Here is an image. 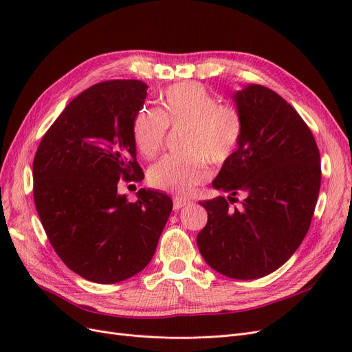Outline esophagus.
Returning <instances> with one entry per match:
<instances>
[{"mask_svg": "<svg viewBox=\"0 0 352 352\" xmlns=\"http://www.w3.org/2000/svg\"><path fill=\"white\" fill-rule=\"evenodd\" d=\"M189 204H190V199H188V198H184V197H175L173 198V208L175 210L186 207Z\"/></svg>", "mask_w": 352, "mask_h": 352, "instance_id": "34e87169", "label": "esophagus"}]
</instances>
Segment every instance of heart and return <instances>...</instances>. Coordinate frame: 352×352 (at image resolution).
<instances>
[{
    "label": "heart",
    "mask_w": 352,
    "mask_h": 352,
    "mask_svg": "<svg viewBox=\"0 0 352 352\" xmlns=\"http://www.w3.org/2000/svg\"><path fill=\"white\" fill-rule=\"evenodd\" d=\"M167 126H184L179 154H167L148 170L151 186L184 195L208 177L210 164L220 166L238 150L243 133L241 113L220 104L207 87L180 82L160 97V109L142 107L132 120L133 142L145 158L163 148Z\"/></svg>",
    "instance_id": "1"
}]
</instances>
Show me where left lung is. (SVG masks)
Masks as SVG:
<instances>
[{
    "label": "left lung",
    "mask_w": 352,
    "mask_h": 352,
    "mask_svg": "<svg viewBox=\"0 0 352 352\" xmlns=\"http://www.w3.org/2000/svg\"><path fill=\"white\" fill-rule=\"evenodd\" d=\"M233 98L243 120L242 140L212 180L230 195L199 202L208 220L197 243L211 269L248 280L278 270L301 245L322 168L310 127L279 94L248 85ZM238 193L244 199L236 208L231 204Z\"/></svg>",
    "instance_id": "8db88e82"
}]
</instances>
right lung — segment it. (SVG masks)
I'll list each match as a JSON object with an SVG mask.
<instances>
[{
    "mask_svg": "<svg viewBox=\"0 0 352 352\" xmlns=\"http://www.w3.org/2000/svg\"><path fill=\"white\" fill-rule=\"evenodd\" d=\"M146 85L116 79L74 97L42 136L34 158V199L47 238L70 270L95 283H117L151 261L172 211V198L140 189L132 120Z\"/></svg>",
    "mask_w": 352,
    "mask_h": 352,
    "instance_id": "obj_1",
    "label": "right lung"
}]
</instances>
